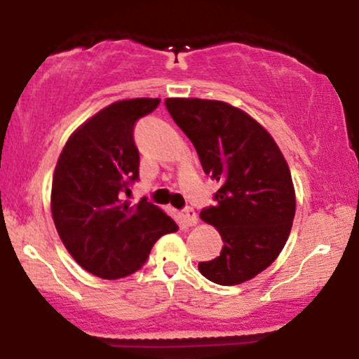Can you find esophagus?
I'll use <instances>...</instances> for the list:
<instances>
[{"mask_svg": "<svg viewBox=\"0 0 359 359\" xmlns=\"http://www.w3.org/2000/svg\"><path fill=\"white\" fill-rule=\"evenodd\" d=\"M182 221L185 226H196L197 224V214L192 208H185L182 211Z\"/></svg>", "mask_w": 359, "mask_h": 359, "instance_id": "esophagus-1", "label": "esophagus"}]
</instances>
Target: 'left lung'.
<instances>
[{
    "mask_svg": "<svg viewBox=\"0 0 359 359\" xmlns=\"http://www.w3.org/2000/svg\"><path fill=\"white\" fill-rule=\"evenodd\" d=\"M165 106L187 135L201 165L219 182L214 205L201 211L224 246L199 271L219 285L257 277L277 259L295 216L290 168L271 135L245 111L222 101L168 97Z\"/></svg>",
    "mask_w": 359,
    "mask_h": 359,
    "instance_id": "left-lung-1",
    "label": "left lung"
}]
</instances>
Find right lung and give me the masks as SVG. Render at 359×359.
Instances as JSON below:
<instances>
[{"label": "right lung", "instance_id": "right-lung-1", "mask_svg": "<svg viewBox=\"0 0 359 359\" xmlns=\"http://www.w3.org/2000/svg\"><path fill=\"white\" fill-rule=\"evenodd\" d=\"M160 104L137 97L116 101L71 135L52 180V217L72 258L106 280L128 277L145 265L160 236L179 226L143 197L131 208L119 192L138 180L135 123Z\"/></svg>", "mask_w": 359, "mask_h": 359}]
</instances>
